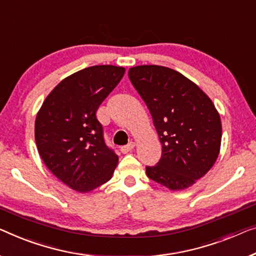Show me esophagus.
Returning a JSON list of instances; mask_svg holds the SVG:
<instances>
[{
  "label": "esophagus",
  "instance_id": "obj_1",
  "mask_svg": "<svg viewBox=\"0 0 256 256\" xmlns=\"http://www.w3.org/2000/svg\"><path fill=\"white\" fill-rule=\"evenodd\" d=\"M134 146H136V144L133 142V141H131V142H128V144H125V146H122L120 147V152H124V154H126V152H131L133 148H134Z\"/></svg>",
  "mask_w": 256,
  "mask_h": 256
}]
</instances>
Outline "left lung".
I'll return each instance as SVG.
<instances>
[{"label":"left lung","instance_id":"1","mask_svg":"<svg viewBox=\"0 0 256 256\" xmlns=\"http://www.w3.org/2000/svg\"><path fill=\"white\" fill-rule=\"evenodd\" d=\"M146 104L162 144L148 178L172 190H185L212 169L220 154L222 124L212 101L193 82L172 68L139 66L128 70Z\"/></svg>","mask_w":256,"mask_h":256}]
</instances>
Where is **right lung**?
<instances>
[{
  "mask_svg": "<svg viewBox=\"0 0 256 256\" xmlns=\"http://www.w3.org/2000/svg\"><path fill=\"white\" fill-rule=\"evenodd\" d=\"M125 74L115 66H94L63 79L36 118V144L52 174L86 193L112 177L118 156L106 144L96 110Z\"/></svg>",
  "mask_w": 256,
  "mask_h": 256,
  "instance_id": "obj_1",
  "label": "right lung"
}]
</instances>
